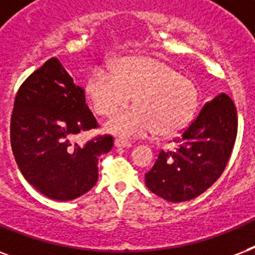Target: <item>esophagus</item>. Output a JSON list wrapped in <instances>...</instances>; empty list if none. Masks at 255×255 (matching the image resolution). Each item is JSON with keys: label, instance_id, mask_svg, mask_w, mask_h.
Segmentation results:
<instances>
[{"label": "esophagus", "instance_id": "obj_1", "mask_svg": "<svg viewBox=\"0 0 255 255\" xmlns=\"http://www.w3.org/2000/svg\"><path fill=\"white\" fill-rule=\"evenodd\" d=\"M114 144H115V147L118 148H131L132 144L129 143V141H127V140H123V139H116L115 141H114Z\"/></svg>", "mask_w": 255, "mask_h": 255}]
</instances>
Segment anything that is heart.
<instances>
[{
    "label": "heart",
    "instance_id": "1",
    "mask_svg": "<svg viewBox=\"0 0 255 255\" xmlns=\"http://www.w3.org/2000/svg\"><path fill=\"white\" fill-rule=\"evenodd\" d=\"M92 110L110 116L104 129L123 137H137L155 129L161 137L177 135L193 119L197 87L168 63L149 57H126L111 67H98L86 86Z\"/></svg>",
    "mask_w": 255,
    "mask_h": 255
}]
</instances>
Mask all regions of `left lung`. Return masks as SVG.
I'll return each mask as SVG.
<instances>
[{
	"mask_svg": "<svg viewBox=\"0 0 255 255\" xmlns=\"http://www.w3.org/2000/svg\"><path fill=\"white\" fill-rule=\"evenodd\" d=\"M237 110L226 94H220L201 111L174 151H161L145 185L170 202H184L204 193L222 174L237 137Z\"/></svg>",
	"mask_w": 255,
	"mask_h": 255,
	"instance_id": "8db88e82",
	"label": "left lung"
}]
</instances>
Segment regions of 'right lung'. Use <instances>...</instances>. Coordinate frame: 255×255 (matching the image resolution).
Returning a JSON list of instances; mask_svg holds the SVG:
<instances>
[{
  "label": "right lung",
  "mask_w": 255,
  "mask_h": 255,
  "mask_svg": "<svg viewBox=\"0 0 255 255\" xmlns=\"http://www.w3.org/2000/svg\"><path fill=\"white\" fill-rule=\"evenodd\" d=\"M85 90L62 63L51 58L19 87L10 122V143L18 168L43 196L70 201L98 181L100 156L111 151L112 136L85 145L71 143L79 132L95 128Z\"/></svg>",
  "instance_id": "right-lung-1"
}]
</instances>
